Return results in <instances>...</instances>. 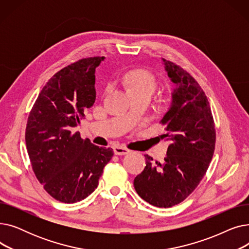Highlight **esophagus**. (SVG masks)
Segmentation results:
<instances>
[{"instance_id": "obj_1", "label": "esophagus", "mask_w": 249, "mask_h": 249, "mask_svg": "<svg viewBox=\"0 0 249 249\" xmlns=\"http://www.w3.org/2000/svg\"><path fill=\"white\" fill-rule=\"evenodd\" d=\"M113 149H114V153L116 155H125V154H128L130 152L129 149H127L123 146H115Z\"/></svg>"}]
</instances>
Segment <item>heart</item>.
Returning <instances> with one entry per match:
<instances>
[{
	"label": "heart",
	"instance_id": "obj_1",
	"mask_svg": "<svg viewBox=\"0 0 249 249\" xmlns=\"http://www.w3.org/2000/svg\"><path fill=\"white\" fill-rule=\"evenodd\" d=\"M123 84L129 94L137 91H146L152 94L156 88V81L152 73L145 70H132L123 76Z\"/></svg>",
	"mask_w": 249,
	"mask_h": 249
}]
</instances>
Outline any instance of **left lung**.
I'll return each mask as SVG.
<instances>
[{
    "instance_id": "1",
    "label": "left lung",
    "mask_w": 249,
    "mask_h": 249,
    "mask_svg": "<svg viewBox=\"0 0 249 249\" xmlns=\"http://www.w3.org/2000/svg\"><path fill=\"white\" fill-rule=\"evenodd\" d=\"M162 59L175 84L171 107L161 119L171 142L162 163L145 154L146 166L134 178V188L147 203L168 208L184 201L197 188L210 164L216 131L210 105L200 85L185 70Z\"/></svg>"
}]
</instances>
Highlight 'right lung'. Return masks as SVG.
I'll list each match as a JSON object with an SVG mask.
<instances>
[{
	"label": "right lung",
	"mask_w": 249,
	"mask_h": 249,
	"mask_svg": "<svg viewBox=\"0 0 249 249\" xmlns=\"http://www.w3.org/2000/svg\"><path fill=\"white\" fill-rule=\"evenodd\" d=\"M104 59L83 58L56 72L28 117L25 140L33 172L51 197L62 203L80 202L93 193L114 154L74 130L95 103V72Z\"/></svg>",
	"instance_id": "add662e5"
}]
</instances>
